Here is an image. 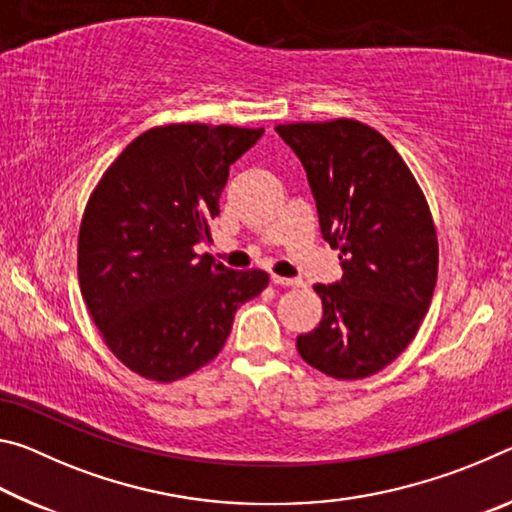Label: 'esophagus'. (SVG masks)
<instances>
[{
    "label": "esophagus",
    "instance_id": "esophagus-1",
    "mask_svg": "<svg viewBox=\"0 0 512 512\" xmlns=\"http://www.w3.org/2000/svg\"><path fill=\"white\" fill-rule=\"evenodd\" d=\"M271 282H273V284H277V287H302V280H296V277L271 275Z\"/></svg>",
    "mask_w": 512,
    "mask_h": 512
}]
</instances>
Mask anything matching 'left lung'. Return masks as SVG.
Wrapping results in <instances>:
<instances>
[{"label": "left lung", "instance_id": "obj_1", "mask_svg": "<svg viewBox=\"0 0 512 512\" xmlns=\"http://www.w3.org/2000/svg\"><path fill=\"white\" fill-rule=\"evenodd\" d=\"M275 131L307 171L343 268L339 282L314 287L323 320L298 336V352L334 379L370 377L406 350L431 305L438 239L427 198L393 144L357 119Z\"/></svg>", "mask_w": 512, "mask_h": 512}]
</instances>
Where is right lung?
I'll list each match as a JSON object with an SVG mask.
<instances>
[{
  "label": "right lung",
  "instance_id": "add662e5",
  "mask_svg": "<svg viewBox=\"0 0 512 512\" xmlns=\"http://www.w3.org/2000/svg\"><path fill=\"white\" fill-rule=\"evenodd\" d=\"M264 128L169 124L142 133L94 187L79 230V284L110 352L169 384L210 363L268 273L196 255L237 162Z\"/></svg>",
  "mask_w": 512,
  "mask_h": 512
}]
</instances>
